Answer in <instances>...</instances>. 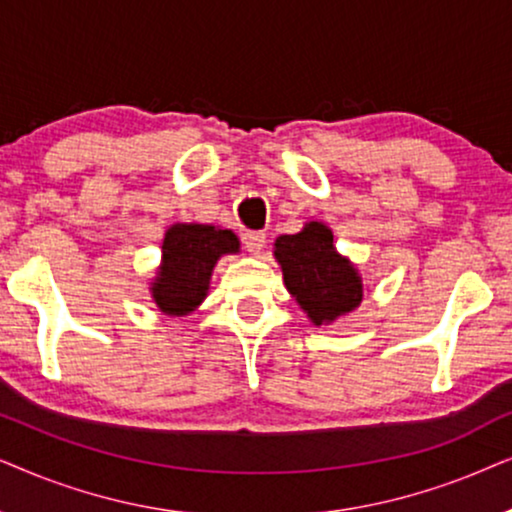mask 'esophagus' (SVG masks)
Segmentation results:
<instances>
[{"instance_id":"34e87169","label":"esophagus","mask_w":512,"mask_h":512,"mask_svg":"<svg viewBox=\"0 0 512 512\" xmlns=\"http://www.w3.org/2000/svg\"><path fill=\"white\" fill-rule=\"evenodd\" d=\"M264 243H267V236L262 231H248V234H243V245L250 255H260Z\"/></svg>"}]
</instances>
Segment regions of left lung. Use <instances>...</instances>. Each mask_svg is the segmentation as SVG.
<instances>
[{"mask_svg": "<svg viewBox=\"0 0 512 512\" xmlns=\"http://www.w3.org/2000/svg\"><path fill=\"white\" fill-rule=\"evenodd\" d=\"M274 257L281 264L285 288L316 327L349 316L363 302V276L335 248V236L325 222L309 220L297 234L278 236Z\"/></svg>", "mask_w": 512, "mask_h": 512, "instance_id": "left-lung-1", "label": "left lung"}]
</instances>
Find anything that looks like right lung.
<instances>
[{"label":"right lung","mask_w":512,"mask_h":512,"mask_svg":"<svg viewBox=\"0 0 512 512\" xmlns=\"http://www.w3.org/2000/svg\"><path fill=\"white\" fill-rule=\"evenodd\" d=\"M241 252L231 229L199 222H175L163 236L161 264L149 278V297L170 318L194 313L208 297L210 278L220 257Z\"/></svg>","instance_id":"obj_1"}]
</instances>
